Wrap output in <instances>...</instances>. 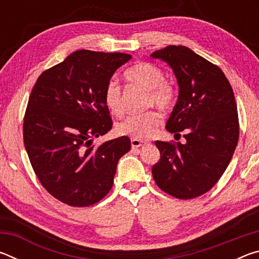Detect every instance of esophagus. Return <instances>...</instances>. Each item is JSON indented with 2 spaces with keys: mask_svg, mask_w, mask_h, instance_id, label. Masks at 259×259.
Here are the masks:
<instances>
[{
  "mask_svg": "<svg viewBox=\"0 0 259 259\" xmlns=\"http://www.w3.org/2000/svg\"><path fill=\"white\" fill-rule=\"evenodd\" d=\"M145 142L142 139H137V138H133L131 139V146H133V148H137V147H140L143 145H145Z\"/></svg>",
  "mask_w": 259,
  "mask_h": 259,
  "instance_id": "esophagus-1",
  "label": "esophagus"
}]
</instances>
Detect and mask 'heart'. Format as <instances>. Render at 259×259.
<instances>
[{
	"mask_svg": "<svg viewBox=\"0 0 259 259\" xmlns=\"http://www.w3.org/2000/svg\"><path fill=\"white\" fill-rule=\"evenodd\" d=\"M129 82L147 90L146 105H155L159 108L168 109L176 102L177 90L172 82L165 80L162 69L152 63L139 61L124 73ZM104 103L113 115L120 116L123 114V99L119 82L111 80L107 82L104 90ZM161 124V115L154 109L134 114L121 121L116 125V133L121 136L137 139H147L155 134Z\"/></svg>",
	"mask_w": 259,
	"mask_h": 259,
	"instance_id": "b5f03b06",
	"label": "heart"
}]
</instances>
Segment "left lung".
<instances>
[{"mask_svg": "<svg viewBox=\"0 0 259 259\" xmlns=\"http://www.w3.org/2000/svg\"><path fill=\"white\" fill-rule=\"evenodd\" d=\"M166 61L179 85L176 106L165 128L185 144L156 140L160 160L153 178L162 191L181 200L211 190L229 165L239 140V116L233 89L225 74L184 46L152 54Z\"/></svg>", "mask_w": 259, "mask_h": 259, "instance_id": "8db88e82", "label": "left lung"}]
</instances>
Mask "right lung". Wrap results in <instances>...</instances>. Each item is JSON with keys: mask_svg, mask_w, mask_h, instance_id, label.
Returning a JSON list of instances; mask_svg holds the SVG:
<instances>
[{"mask_svg": "<svg viewBox=\"0 0 259 259\" xmlns=\"http://www.w3.org/2000/svg\"><path fill=\"white\" fill-rule=\"evenodd\" d=\"M131 59L121 52L77 50L38 76L24 116V144L42 186L60 202L89 207L111 191L125 136L96 146L113 121L104 90L114 72Z\"/></svg>", "mask_w": 259, "mask_h": 259, "instance_id": "1", "label": "right lung"}]
</instances>
